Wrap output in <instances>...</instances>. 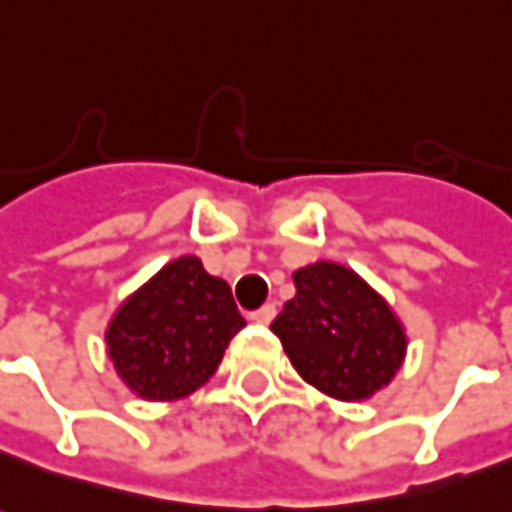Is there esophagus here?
Segmentation results:
<instances>
[{
	"instance_id": "34e87169",
	"label": "esophagus",
	"mask_w": 512,
	"mask_h": 512,
	"mask_svg": "<svg viewBox=\"0 0 512 512\" xmlns=\"http://www.w3.org/2000/svg\"><path fill=\"white\" fill-rule=\"evenodd\" d=\"M273 317H276V306H273V303H264L262 309H256V312L250 315V320H253V323H262V326H267Z\"/></svg>"
}]
</instances>
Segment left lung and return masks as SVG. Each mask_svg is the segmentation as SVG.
<instances>
[{
  "mask_svg": "<svg viewBox=\"0 0 512 512\" xmlns=\"http://www.w3.org/2000/svg\"><path fill=\"white\" fill-rule=\"evenodd\" d=\"M295 298L270 323L303 382L337 401H365L396 379L407 329L393 306L351 267L306 264Z\"/></svg>",
  "mask_w": 512,
  "mask_h": 512,
  "instance_id": "1",
  "label": "left lung"
}]
</instances>
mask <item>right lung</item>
<instances>
[{
  "label": "right lung",
  "mask_w": 512,
  "mask_h": 512,
  "mask_svg": "<svg viewBox=\"0 0 512 512\" xmlns=\"http://www.w3.org/2000/svg\"><path fill=\"white\" fill-rule=\"evenodd\" d=\"M242 326L231 287L197 256H181L119 303L105 351L133 396L178 401L209 382Z\"/></svg>",
  "instance_id": "1"
}]
</instances>
